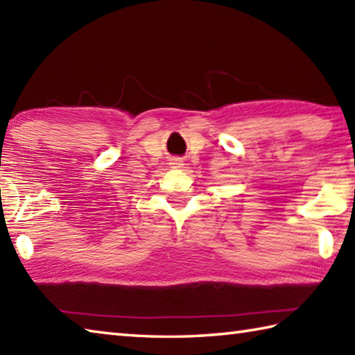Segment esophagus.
<instances>
[{
  "instance_id": "1",
  "label": "esophagus",
  "mask_w": 355,
  "mask_h": 355,
  "mask_svg": "<svg viewBox=\"0 0 355 355\" xmlns=\"http://www.w3.org/2000/svg\"><path fill=\"white\" fill-rule=\"evenodd\" d=\"M171 164H172L173 167H183V166H184V163H183V159H182V158H173Z\"/></svg>"
}]
</instances>
